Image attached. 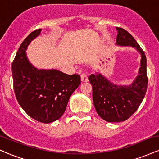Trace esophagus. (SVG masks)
<instances>
[{
	"label": "esophagus",
	"instance_id": "esophagus-1",
	"mask_svg": "<svg viewBox=\"0 0 159 159\" xmlns=\"http://www.w3.org/2000/svg\"><path fill=\"white\" fill-rule=\"evenodd\" d=\"M81 81L82 82H87L88 81V78H87V75L85 74H82L81 75Z\"/></svg>",
	"mask_w": 159,
	"mask_h": 159
}]
</instances>
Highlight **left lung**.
<instances>
[{
    "instance_id": "obj_1",
    "label": "left lung",
    "mask_w": 159,
    "mask_h": 159,
    "mask_svg": "<svg viewBox=\"0 0 159 159\" xmlns=\"http://www.w3.org/2000/svg\"><path fill=\"white\" fill-rule=\"evenodd\" d=\"M117 30L116 45L132 46L140 53V66L138 76L129 85H117L96 72L88 77L93 87V101L96 112L107 122L119 123L129 119L141 104L147 89V58L134 37L121 27Z\"/></svg>"
}]
</instances>
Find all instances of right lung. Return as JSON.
<instances>
[{
	"mask_svg": "<svg viewBox=\"0 0 159 159\" xmlns=\"http://www.w3.org/2000/svg\"><path fill=\"white\" fill-rule=\"evenodd\" d=\"M41 30L30 33L20 45L12 64V79L16 97L23 110L36 121L50 123L65 112L71 95L81 84V77L54 69H39L30 63L27 46Z\"/></svg>",
	"mask_w": 159,
	"mask_h": 159,
	"instance_id": "right-lung-1",
	"label": "right lung"
}]
</instances>
